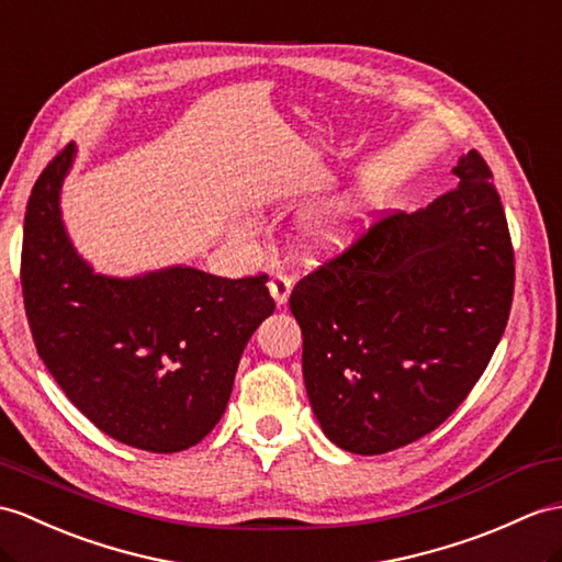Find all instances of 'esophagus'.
I'll return each mask as SVG.
<instances>
[{
  "mask_svg": "<svg viewBox=\"0 0 562 562\" xmlns=\"http://www.w3.org/2000/svg\"><path fill=\"white\" fill-rule=\"evenodd\" d=\"M291 291H293V279L289 277V273H273V277L269 279V293L273 297V303H277L279 307L289 303Z\"/></svg>",
  "mask_w": 562,
  "mask_h": 562,
  "instance_id": "esophagus-1",
  "label": "esophagus"
}]
</instances>
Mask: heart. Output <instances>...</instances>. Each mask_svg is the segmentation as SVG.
<instances>
[{
	"label": "heart",
	"mask_w": 562,
	"mask_h": 562,
	"mask_svg": "<svg viewBox=\"0 0 562 562\" xmlns=\"http://www.w3.org/2000/svg\"><path fill=\"white\" fill-rule=\"evenodd\" d=\"M367 198H338L314 210L303 222V245L310 255H334L350 248L367 224Z\"/></svg>",
	"instance_id": "1"
}]
</instances>
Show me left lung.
<instances>
[{
    "label": "left lung",
    "mask_w": 562,
    "mask_h": 562,
    "mask_svg": "<svg viewBox=\"0 0 562 562\" xmlns=\"http://www.w3.org/2000/svg\"><path fill=\"white\" fill-rule=\"evenodd\" d=\"M453 173V190L379 218L291 293L314 417L350 453H389L443 424L508 324L515 252L494 173L476 149Z\"/></svg>",
    "instance_id": "1"
}]
</instances>
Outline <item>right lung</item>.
Segmentation results:
<instances>
[{
	"mask_svg": "<svg viewBox=\"0 0 562 562\" xmlns=\"http://www.w3.org/2000/svg\"><path fill=\"white\" fill-rule=\"evenodd\" d=\"M74 157L71 143L47 164L25 207L21 285L37 355L66 398L106 436L149 453H178L222 419L240 355L277 310L267 273H94L68 240L59 210Z\"/></svg>",
	"mask_w": 562,
	"mask_h": 562,
	"instance_id": "right-lung-1",
	"label": "right lung"
}]
</instances>
